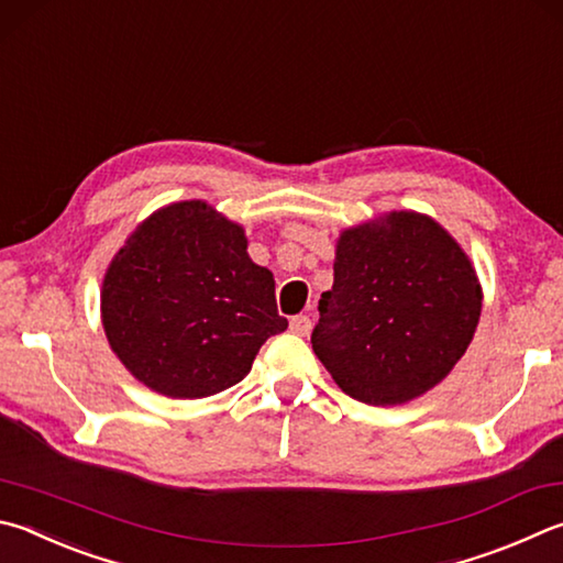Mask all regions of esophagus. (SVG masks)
I'll return each instance as SVG.
<instances>
[{
    "instance_id": "34e87169",
    "label": "esophagus",
    "mask_w": 563,
    "mask_h": 563,
    "mask_svg": "<svg viewBox=\"0 0 563 563\" xmlns=\"http://www.w3.org/2000/svg\"><path fill=\"white\" fill-rule=\"evenodd\" d=\"M310 330H312V320L308 314H295L290 320V332L292 334L305 336V334H310Z\"/></svg>"
}]
</instances>
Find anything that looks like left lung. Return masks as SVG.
<instances>
[{"mask_svg": "<svg viewBox=\"0 0 563 563\" xmlns=\"http://www.w3.org/2000/svg\"><path fill=\"white\" fill-rule=\"evenodd\" d=\"M483 285L435 219L388 211L336 239L312 350L346 396L408 404L441 384L473 342Z\"/></svg>", "mask_w": 563, "mask_h": 563, "instance_id": "8db88e82", "label": "left lung"}]
</instances>
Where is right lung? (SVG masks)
Listing matches in <instances>:
<instances>
[{"label": "right lung", "mask_w": 563, "mask_h": 563, "mask_svg": "<svg viewBox=\"0 0 563 563\" xmlns=\"http://www.w3.org/2000/svg\"><path fill=\"white\" fill-rule=\"evenodd\" d=\"M241 223L201 199L137 223L106 271L100 320L110 350L152 391L203 398L239 384L288 320L273 273L253 263Z\"/></svg>", "instance_id": "right-lung-1"}]
</instances>
